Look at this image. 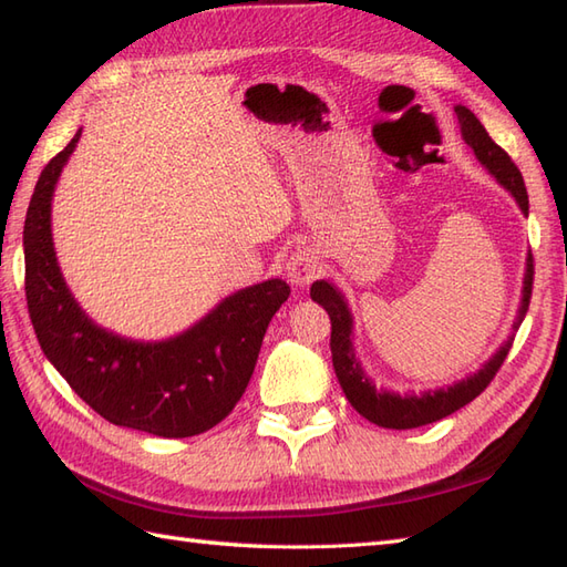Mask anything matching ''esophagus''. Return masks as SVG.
<instances>
[{
  "instance_id": "obj_1",
  "label": "esophagus",
  "mask_w": 567,
  "mask_h": 567,
  "mask_svg": "<svg viewBox=\"0 0 567 567\" xmlns=\"http://www.w3.org/2000/svg\"><path fill=\"white\" fill-rule=\"evenodd\" d=\"M285 275L292 287L305 289L321 275V260L309 248H299L285 262Z\"/></svg>"
}]
</instances>
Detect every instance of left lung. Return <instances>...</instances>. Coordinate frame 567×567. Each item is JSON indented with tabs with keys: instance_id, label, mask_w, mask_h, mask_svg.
<instances>
[{
	"instance_id": "1",
	"label": "left lung",
	"mask_w": 567,
	"mask_h": 567,
	"mask_svg": "<svg viewBox=\"0 0 567 567\" xmlns=\"http://www.w3.org/2000/svg\"><path fill=\"white\" fill-rule=\"evenodd\" d=\"M454 111H456L458 130H462V140L473 150V154H476L481 166L488 171V174L512 197H515V203L522 209V215L529 217V195H526L519 168L512 164L509 156L491 140V135L485 133V127L481 125L478 117L473 115L466 105L458 103V105H454ZM532 278H534V266H532V251H529L526 254V268H524L517 316H515V321H512V331H509L505 343L499 346L473 374L454 381V384L425 389L420 393H415V391L401 393V391L374 384V379L364 370L358 348H354V316L348 305V297L343 295V289H340L336 282L316 280L311 285V299L319 307H323L328 311V316H331L333 370H336L340 389H343L350 405L362 417L370 420V423H374L379 427H386V430L423 427V425L437 423V420L456 413L458 408L468 405L485 386L491 384V379L499 370V364H503L507 358L512 340H515L517 328L524 321L526 309H529Z\"/></svg>"
}]
</instances>
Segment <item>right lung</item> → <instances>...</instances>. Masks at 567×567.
<instances>
[{
  "label": "right lung",
  "mask_w": 567,
  "mask_h": 567,
  "mask_svg": "<svg viewBox=\"0 0 567 567\" xmlns=\"http://www.w3.org/2000/svg\"><path fill=\"white\" fill-rule=\"evenodd\" d=\"M82 127L35 183L23 224L25 299L50 364L113 425L193 437L221 423L254 374L262 336L289 297L280 278L236 289L171 338L137 340L99 326L74 299L52 241V197Z\"/></svg>",
  "instance_id": "add662e5"
}]
</instances>
